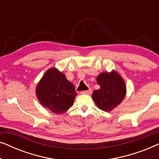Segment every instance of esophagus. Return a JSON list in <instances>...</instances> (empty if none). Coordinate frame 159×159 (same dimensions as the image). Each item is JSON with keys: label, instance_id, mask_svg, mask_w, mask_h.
Returning a JSON list of instances; mask_svg holds the SVG:
<instances>
[{"label": "esophagus", "instance_id": "obj_1", "mask_svg": "<svg viewBox=\"0 0 159 159\" xmlns=\"http://www.w3.org/2000/svg\"><path fill=\"white\" fill-rule=\"evenodd\" d=\"M91 92H92V90H91L90 89V90H83V91H82L81 93H82V94L89 95V94H90Z\"/></svg>", "mask_w": 159, "mask_h": 159}]
</instances>
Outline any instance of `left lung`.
<instances>
[{
	"label": "left lung",
	"mask_w": 159,
	"mask_h": 159,
	"mask_svg": "<svg viewBox=\"0 0 159 159\" xmlns=\"http://www.w3.org/2000/svg\"><path fill=\"white\" fill-rule=\"evenodd\" d=\"M96 80L101 88L93 92V101L100 109L110 111L116 107L125 97V82L115 71L100 74Z\"/></svg>",
	"instance_id": "1"
}]
</instances>
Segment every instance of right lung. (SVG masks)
<instances>
[{
  "mask_svg": "<svg viewBox=\"0 0 159 159\" xmlns=\"http://www.w3.org/2000/svg\"><path fill=\"white\" fill-rule=\"evenodd\" d=\"M40 103L55 114H63L72 106L77 93L74 84L56 68L49 69L36 88Z\"/></svg>",
  "mask_w": 159,
  "mask_h": 159,
  "instance_id": "right-lung-1",
  "label": "right lung"
}]
</instances>
